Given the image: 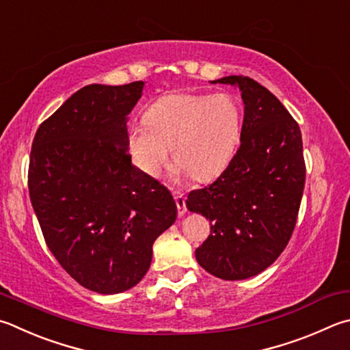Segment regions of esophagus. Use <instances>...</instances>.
<instances>
[{
  "mask_svg": "<svg viewBox=\"0 0 350 350\" xmlns=\"http://www.w3.org/2000/svg\"><path fill=\"white\" fill-rule=\"evenodd\" d=\"M173 196L177 205V213L179 215H183L187 213V203H185V196H183L179 189H173Z\"/></svg>",
  "mask_w": 350,
  "mask_h": 350,
  "instance_id": "esophagus-1",
  "label": "esophagus"
}]
</instances>
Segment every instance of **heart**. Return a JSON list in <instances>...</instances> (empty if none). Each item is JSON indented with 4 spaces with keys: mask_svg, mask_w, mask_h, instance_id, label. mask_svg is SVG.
<instances>
[{
    "mask_svg": "<svg viewBox=\"0 0 350 350\" xmlns=\"http://www.w3.org/2000/svg\"><path fill=\"white\" fill-rule=\"evenodd\" d=\"M240 135V109L228 94L170 93L159 98L131 126L129 145L133 161L156 177L174 161L196 180L220 173L230 161Z\"/></svg>",
    "mask_w": 350,
    "mask_h": 350,
    "instance_id": "1",
    "label": "heart"
}]
</instances>
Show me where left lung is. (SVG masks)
<instances>
[{
  "label": "left lung",
  "instance_id": "1",
  "mask_svg": "<svg viewBox=\"0 0 350 350\" xmlns=\"http://www.w3.org/2000/svg\"><path fill=\"white\" fill-rule=\"evenodd\" d=\"M245 104L240 147L211 185L193 189L187 208L211 221L196 250L203 269L243 280L275 262L294 232L306 165L297 120L268 88L247 76H226Z\"/></svg>",
  "mask_w": 350,
  "mask_h": 350
}]
</instances>
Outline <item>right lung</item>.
<instances>
[{
  "label": "right lung",
  "mask_w": 350,
  "mask_h": 350,
  "mask_svg": "<svg viewBox=\"0 0 350 350\" xmlns=\"http://www.w3.org/2000/svg\"><path fill=\"white\" fill-rule=\"evenodd\" d=\"M142 88V81L85 85L31 144L29 194L44 240L70 277L99 294L142 280L154 240L177 215L171 193L126 151V114Z\"/></svg>",
  "instance_id": "obj_1"
}]
</instances>
